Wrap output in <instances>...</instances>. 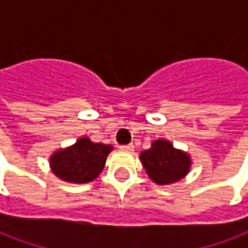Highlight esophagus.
<instances>
[{
    "mask_svg": "<svg viewBox=\"0 0 248 248\" xmlns=\"http://www.w3.org/2000/svg\"><path fill=\"white\" fill-rule=\"evenodd\" d=\"M120 149H121V150H125V152H132V150H134V145H132V143H128V145H121Z\"/></svg>",
    "mask_w": 248,
    "mask_h": 248,
    "instance_id": "1",
    "label": "esophagus"
}]
</instances>
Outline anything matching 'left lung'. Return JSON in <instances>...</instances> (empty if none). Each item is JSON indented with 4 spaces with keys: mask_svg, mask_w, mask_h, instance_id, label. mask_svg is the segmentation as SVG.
I'll use <instances>...</instances> for the list:
<instances>
[{
    "mask_svg": "<svg viewBox=\"0 0 248 248\" xmlns=\"http://www.w3.org/2000/svg\"><path fill=\"white\" fill-rule=\"evenodd\" d=\"M140 161L148 175L158 185H167L182 179L190 166L187 155L172 148L167 140H155L152 148L140 153Z\"/></svg>",
    "mask_w": 248,
    "mask_h": 248,
    "instance_id": "8db88e82",
    "label": "left lung"
}]
</instances>
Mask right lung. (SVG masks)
<instances>
[{
    "label": "right lung",
    "mask_w": 248,
    "mask_h": 248,
    "mask_svg": "<svg viewBox=\"0 0 248 248\" xmlns=\"http://www.w3.org/2000/svg\"><path fill=\"white\" fill-rule=\"evenodd\" d=\"M111 149L110 145L93 143L88 138L78 139L72 148L59 150L51 157L53 174L67 182H91L103 170Z\"/></svg>",
    "instance_id": "add662e5"
}]
</instances>
